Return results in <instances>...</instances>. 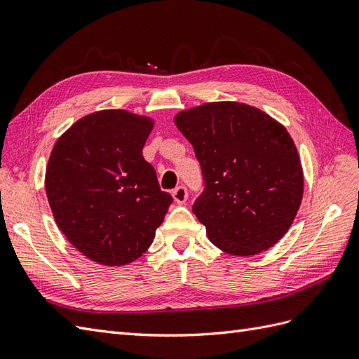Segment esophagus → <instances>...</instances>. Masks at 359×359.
I'll return each mask as SVG.
<instances>
[{
    "mask_svg": "<svg viewBox=\"0 0 359 359\" xmlns=\"http://www.w3.org/2000/svg\"><path fill=\"white\" fill-rule=\"evenodd\" d=\"M172 197H174V201H176V203H179V205L185 203L187 198H188V189H187V187H183V185L177 187L176 189L172 191Z\"/></svg>",
    "mask_w": 359,
    "mask_h": 359,
    "instance_id": "obj_1",
    "label": "esophagus"
}]
</instances>
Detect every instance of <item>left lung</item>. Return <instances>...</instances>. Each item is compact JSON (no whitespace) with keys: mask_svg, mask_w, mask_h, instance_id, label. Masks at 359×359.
<instances>
[{"mask_svg":"<svg viewBox=\"0 0 359 359\" xmlns=\"http://www.w3.org/2000/svg\"><path fill=\"white\" fill-rule=\"evenodd\" d=\"M194 147L203 191L192 212L218 249L267 250L288 232L303 196L296 145L282 124L243 103H206L174 119Z\"/></svg>","mask_w":359,"mask_h":359,"instance_id":"1","label":"left lung"}]
</instances>
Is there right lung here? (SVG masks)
Returning a JSON list of instances; mask_svg holds the SVG:
<instances>
[{
    "mask_svg": "<svg viewBox=\"0 0 359 359\" xmlns=\"http://www.w3.org/2000/svg\"><path fill=\"white\" fill-rule=\"evenodd\" d=\"M151 128L150 118L101 110L72 124L51 151L45 189L54 219L98 264L140 258L172 203L142 156Z\"/></svg>",
    "mask_w": 359,
    "mask_h": 359,
    "instance_id": "1",
    "label": "right lung"
}]
</instances>
